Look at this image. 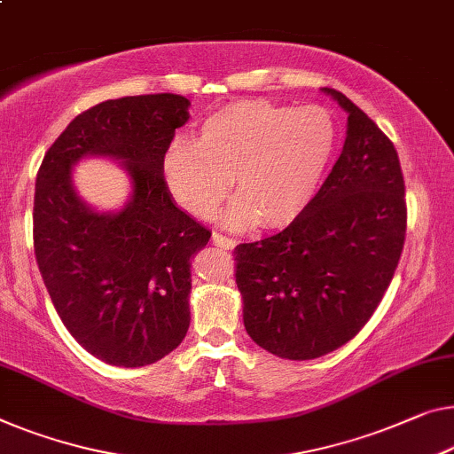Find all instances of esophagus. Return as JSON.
I'll list each match as a JSON object with an SVG mask.
<instances>
[{
	"instance_id": "1",
	"label": "esophagus",
	"mask_w": 454,
	"mask_h": 454,
	"mask_svg": "<svg viewBox=\"0 0 454 454\" xmlns=\"http://www.w3.org/2000/svg\"><path fill=\"white\" fill-rule=\"evenodd\" d=\"M212 242H214L215 247H222V248H228V250H232L236 247V240L234 239H230V236H224V234H220V232H214L212 234Z\"/></svg>"
}]
</instances>
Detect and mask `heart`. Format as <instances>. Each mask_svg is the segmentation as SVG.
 <instances>
[{
	"mask_svg": "<svg viewBox=\"0 0 454 454\" xmlns=\"http://www.w3.org/2000/svg\"><path fill=\"white\" fill-rule=\"evenodd\" d=\"M334 146L324 107L240 99L209 114L198 142L168 145L160 173L175 204L195 218H212L232 177L239 198L224 212L228 226L286 228L312 204Z\"/></svg>",
	"mask_w": 454,
	"mask_h": 454,
	"instance_id": "b5f03b06",
	"label": "heart"
}]
</instances>
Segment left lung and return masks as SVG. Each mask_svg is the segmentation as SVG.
I'll return each instance as SVG.
<instances>
[{
	"label": "left lung",
	"instance_id": "8db88e82",
	"mask_svg": "<svg viewBox=\"0 0 454 454\" xmlns=\"http://www.w3.org/2000/svg\"><path fill=\"white\" fill-rule=\"evenodd\" d=\"M348 114L333 171L294 224L234 248L248 336L281 358L309 361L358 334L400 262L405 185L397 151L344 93Z\"/></svg>",
	"mask_w": 454,
	"mask_h": 454
}]
</instances>
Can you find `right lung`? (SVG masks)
I'll return each mask as SVG.
<instances>
[{
	"label": "right lung",
	"mask_w": 454,
	"mask_h": 454,
	"mask_svg": "<svg viewBox=\"0 0 454 454\" xmlns=\"http://www.w3.org/2000/svg\"><path fill=\"white\" fill-rule=\"evenodd\" d=\"M175 93L107 99L46 151L34 192V254L52 306L87 353L116 367L167 356L189 328L192 256L212 232L175 206L160 159L189 120ZM83 156L121 160L131 201L99 215L78 200L70 168Z\"/></svg>",
	"instance_id": "1"
}]
</instances>
